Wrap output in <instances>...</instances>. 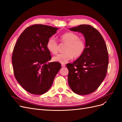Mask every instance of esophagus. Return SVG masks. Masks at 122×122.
I'll use <instances>...</instances> for the list:
<instances>
[{
  "instance_id": "obj_1",
  "label": "esophagus",
  "mask_w": 122,
  "mask_h": 122,
  "mask_svg": "<svg viewBox=\"0 0 122 122\" xmlns=\"http://www.w3.org/2000/svg\"><path fill=\"white\" fill-rule=\"evenodd\" d=\"M61 66H62V67H65V66H66V65L65 64H61Z\"/></svg>"
}]
</instances>
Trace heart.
<instances>
[{
    "label": "heart",
    "mask_w": 122,
    "mask_h": 122,
    "mask_svg": "<svg viewBox=\"0 0 122 122\" xmlns=\"http://www.w3.org/2000/svg\"><path fill=\"white\" fill-rule=\"evenodd\" d=\"M61 41L66 44L64 53L58 54L52 58L55 62L65 63L71 60L74 57L77 58L83 54L86 49V44L83 40L79 39V36L73 32H67L62 35L60 38ZM47 48L53 54L57 52L58 44L53 38H50L47 43Z\"/></svg>",
    "instance_id": "obj_1"
}]
</instances>
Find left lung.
<instances>
[{"label": "left lung", "mask_w": 122, "mask_h": 122, "mask_svg": "<svg viewBox=\"0 0 122 122\" xmlns=\"http://www.w3.org/2000/svg\"><path fill=\"white\" fill-rule=\"evenodd\" d=\"M83 35L86 49L83 54L72 64H68V84L76 94L93 93L106 75L108 53L105 41L96 29L87 24L69 28Z\"/></svg>", "instance_id": "obj_1"}]
</instances>
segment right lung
I'll list each match as a JSON object with an SVG mask.
<instances>
[{
    "label": "right lung",
    "mask_w": 122,
    "mask_h": 122,
    "mask_svg": "<svg viewBox=\"0 0 122 122\" xmlns=\"http://www.w3.org/2000/svg\"><path fill=\"white\" fill-rule=\"evenodd\" d=\"M58 28L36 24L26 28L15 45L12 57L15 76L29 93L42 95L52 86L61 68L60 62L51 60L47 43Z\"/></svg>",
    "instance_id": "1"
}]
</instances>
